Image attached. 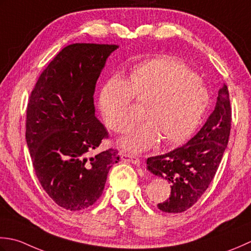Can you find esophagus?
Segmentation results:
<instances>
[{
  "label": "esophagus",
  "instance_id": "esophagus-1",
  "mask_svg": "<svg viewBox=\"0 0 251 251\" xmlns=\"http://www.w3.org/2000/svg\"><path fill=\"white\" fill-rule=\"evenodd\" d=\"M120 158H121L122 160L132 162V163H134V165H136V166L140 165V159L137 157H135L134 155L126 154V152H120Z\"/></svg>",
  "mask_w": 251,
  "mask_h": 251
}]
</instances>
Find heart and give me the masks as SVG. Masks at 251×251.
Wrapping results in <instances>:
<instances>
[{
	"label": "heart",
	"mask_w": 251,
	"mask_h": 251,
	"mask_svg": "<svg viewBox=\"0 0 251 251\" xmlns=\"http://www.w3.org/2000/svg\"><path fill=\"white\" fill-rule=\"evenodd\" d=\"M132 99L143 105L145 122L121 140V146L139 152L159 139L176 144L196 129L209 104L201 80L175 59L160 57L144 61L133 69L126 81L121 75L107 80L100 94V108L112 131L125 132L135 120Z\"/></svg>",
	"instance_id": "1"
}]
</instances>
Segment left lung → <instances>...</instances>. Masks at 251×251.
Here are the masks:
<instances>
[{
  "mask_svg": "<svg viewBox=\"0 0 251 251\" xmlns=\"http://www.w3.org/2000/svg\"><path fill=\"white\" fill-rule=\"evenodd\" d=\"M231 122V101L223 84L214 110L193 139L167 154L148 158V170L171 183L170 197L157 204L161 211H185L206 192L227 146Z\"/></svg>",
  "mask_w": 251,
  "mask_h": 251,
  "instance_id": "1",
  "label": "left lung"
}]
</instances>
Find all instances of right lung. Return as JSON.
<instances>
[{
  "mask_svg": "<svg viewBox=\"0 0 251 251\" xmlns=\"http://www.w3.org/2000/svg\"><path fill=\"white\" fill-rule=\"evenodd\" d=\"M117 49L114 44L68 45L43 70L30 95L25 141L34 172L48 195L67 210L92 206L119 160L114 148L91 156L108 137L95 117L93 96L106 59Z\"/></svg>",
  "mask_w": 251,
  "mask_h": 251,
  "instance_id": "obj_1",
  "label": "right lung"
}]
</instances>
